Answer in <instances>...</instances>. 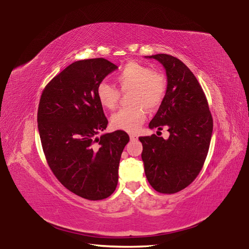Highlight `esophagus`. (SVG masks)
I'll list each match as a JSON object with an SVG mask.
<instances>
[{
    "instance_id": "obj_1",
    "label": "esophagus",
    "mask_w": 249,
    "mask_h": 249,
    "mask_svg": "<svg viewBox=\"0 0 249 249\" xmlns=\"http://www.w3.org/2000/svg\"><path fill=\"white\" fill-rule=\"evenodd\" d=\"M138 139V135L136 134H130V140L131 141H136Z\"/></svg>"
}]
</instances>
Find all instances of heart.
I'll use <instances>...</instances> for the list:
<instances>
[{"label": "heart", "instance_id": "b5f03b06", "mask_svg": "<svg viewBox=\"0 0 249 249\" xmlns=\"http://www.w3.org/2000/svg\"><path fill=\"white\" fill-rule=\"evenodd\" d=\"M115 80L122 91L130 89L128 102L132 105L112 116V126L129 133L137 132L146 119L147 108L156 109L162 103L167 91V78L159 70L130 61L116 72ZM97 98L103 107L113 110L119 102L120 93L108 82L102 81L97 87Z\"/></svg>", "mask_w": 249, "mask_h": 249}]
</instances>
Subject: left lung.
I'll return each instance as SVG.
<instances>
[{"label": "left lung", "instance_id": "obj_1", "mask_svg": "<svg viewBox=\"0 0 249 249\" xmlns=\"http://www.w3.org/2000/svg\"><path fill=\"white\" fill-rule=\"evenodd\" d=\"M147 57L159 60L167 76L166 95L149 128L167 126L169 137H139L141 158L150 186L161 194H175L200 174L210 146L213 118L201 85L184 62L164 53Z\"/></svg>", "mask_w": 249, "mask_h": 249}]
</instances>
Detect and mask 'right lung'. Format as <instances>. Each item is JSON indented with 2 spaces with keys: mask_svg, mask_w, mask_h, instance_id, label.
I'll use <instances>...</instances> for the list:
<instances>
[{
  "mask_svg": "<svg viewBox=\"0 0 249 249\" xmlns=\"http://www.w3.org/2000/svg\"><path fill=\"white\" fill-rule=\"evenodd\" d=\"M117 69L102 57L75 61L52 78L39 101L38 131L50 169L62 186L90 201L106 199L116 190L129 142L121 130L95 137L108 125L97 87Z\"/></svg>",
  "mask_w": 249,
  "mask_h": 249,
  "instance_id": "obj_1",
  "label": "right lung"
}]
</instances>
